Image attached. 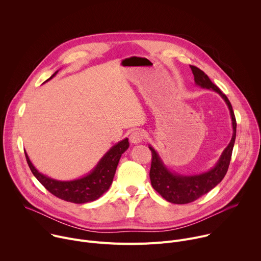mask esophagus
<instances>
[{
	"label": "esophagus",
	"instance_id": "1",
	"mask_svg": "<svg viewBox=\"0 0 261 261\" xmlns=\"http://www.w3.org/2000/svg\"><path fill=\"white\" fill-rule=\"evenodd\" d=\"M144 132L141 131V130H136V131H133L130 135V141L133 143V144H137V143H140L144 140Z\"/></svg>",
	"mask_w": 261,
	"mask_h": 261
}]
</instances>
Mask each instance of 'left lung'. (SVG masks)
Wrapping results in <instances>:
<instances>
[{
	"mask_svg": "<svg viewBox=\"0 0 261 261\" xmlns=\"http://www.w3.org/2000/svg\"><path fill=\"white\" fill-rule=\"evenodd\" d=\"M190 68L194 75L195 84L197 86L218 93L227 104L232 121L233 133L230 142L228 143L225 150L223 151L216 165L206 172H202L199 174L182 175L170 171L162 161L157 151H155V148L152 145H148L150 150L152 151L150 178L153 188L165 200L175 204H185L198 199L200 196L206 194L208 191L214 189L223 179L228 170L237 135V121L234 113L226 95L223 94L220 89L211 82L208 76L202 70L195 66H190Z\"/></svg>",
	"mask_w": 261,
	"mask_h": 261,
	"instance_id": "8db88e82",
	"label": "left lung"
}]
</instances>
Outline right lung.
Wrapping results in <instances>:
<instances>
[{
  "instance_id": "right-lung-1",
  "label": "right lung",
  "mask_w": 261,
  "mask_h": 261,
  "mask_svg": "<svg viewBox=\"0 0 261 261\" xmlns=\"http://www.w3.org/2000/svg\"><path fill=\"white\" fill-rule=\"evenodd\" d=\"M59 70L56 71L46 82L56 76ZM128 147V138L119 141L100 159L98 164L92 171H90V173L81 178L72 180H58L39 172L32 164L28 154L25 152L24 154L31 171L35 177L44 186L46 190L65 201L81 204L98 199L109 189L121 156L126 152Z\"/></svg>"
}]
</instances>
